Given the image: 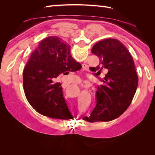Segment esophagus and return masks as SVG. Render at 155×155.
<instances>
[{"mask_svg": "<svg viewBox=\"0 0 155 155\" xmlns=\"http://www.w3.org/2000/svg\"><path fill=\"white\" fill-rule=\"evenodd\" d=\"M82 67H83V68H85V67H87V64H82Z\"/></svg>", "mask_w": 155, "mask_h": 155, "instance_id": "obj_1", "label": "esophagus"}]
</instances>
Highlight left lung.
<instances>
[{
    "instance_id": "obj_1",
    "label": "left lung",
    "mask_w": 155,
    "mask_h": 155,
    "mask_svg": "<svg viewBox=\"0 0 155 155\" xmlns=\"http://www.w3.org/2000/svg\"><path fill=\"white\" fill-rule=\"evenodd\" d=\"M92 53L100 59L95 72L100 74L105 69L108 72L97 87L95 108L83 120L92 123L109 121L122 114L130 105L138 87V75L132 56L118 40L110 38L97 42Z\"/></svg>"
}]
</instances>
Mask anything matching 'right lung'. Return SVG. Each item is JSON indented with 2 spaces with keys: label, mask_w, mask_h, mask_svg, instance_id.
I'll use <instances>...</instances> for the list:
<instances>
[{
  "label": "right lung",
  "mask_w": 155,
  "mask_h": 155,
  "mask_svg": "<svg viewBox=\"0 0 155 155\" xmlns=\"http://www.w3.org/2000/svg\"><path fill=\"white\" fill-rule=\"evenodd\" d=\"M70 53V45L59 37H48L33 51L23 71V87L28 101L37 112L51 118H73L61 83L53 82L60 74L81 68V64Z\"/></svg>",
  "instance_id": "add662e5"
}]
</instances>
